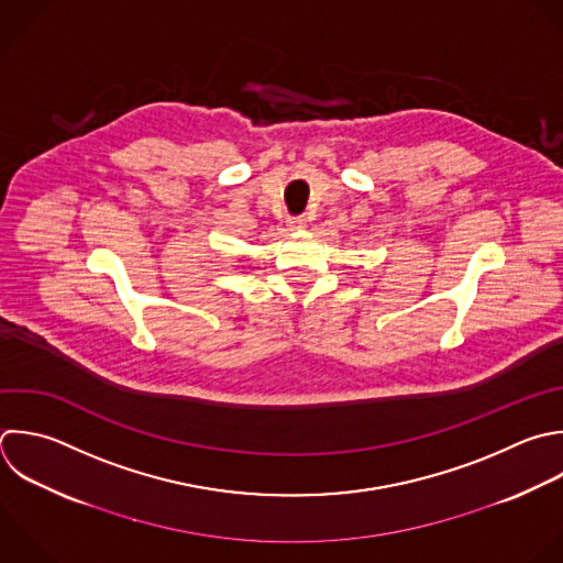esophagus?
Masks as SVG:
<instances>
[{
    "label": "esophagus",
    "instance_id": "34e87169",
    "mask_svg": "<svg viewBox=\"0 0 563 563\" xmlns=\"http://www.w3.org/2000/svg\"><path fill=\"white\" fill-rule=\"evenodd\" d=\"M286 224L290 231H301V229H306V218H288Z\"/></svg>",
    "mask_w": 563,
    "mask_h": 563
}]
</instances>
